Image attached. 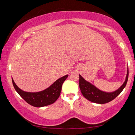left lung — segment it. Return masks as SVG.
<instances>
[{"label":"left lung","instance_id":"1","mask_svg":"<svg viewBox=\"0 0 135 135\" xmlns=\"http://www.w3.org/2000/svg\"><path fill=\"white\" fill-rule=\"evenodd\" d=\"M128 76H129V69L127 68L126 77L122 85L114 92H107L99 89L89 81H86L81 75L79 74L80 89L83 97L90 101L99 104H106L115 99L122 92L127 84Z\"/></svg>","mask_w":135,"mask_h":135}]
</instances>
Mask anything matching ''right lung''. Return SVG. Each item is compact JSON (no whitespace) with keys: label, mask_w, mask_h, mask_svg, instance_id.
Returning a JSON list of instances; mask_svg holds the SVG:
<instances>
[{"label":"right lung","mask_w":135,"mask_h":135,"mask_svg":"<svg viewBox=\"0 0 135 135\" xmlns=\"http://www.w3.org/2000/svg\"><path fill=\"white\" fill-rule=\"evenodd\" d=\"M68 76V75L67 74L61 77L56 80L49 88L37 92H25L18 88L12 77V80L15 90L27 103L35 107H43L52 104L56 101L60 95L64 81Z\"/></svg>","instance_id":"right-lung-1"}]
</instances>
